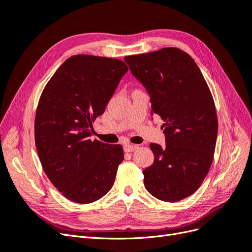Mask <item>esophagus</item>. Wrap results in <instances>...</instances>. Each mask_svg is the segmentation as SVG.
I'll list each match as a JSON object with an SVG mask.
<instances>
[{
  "label": "esophagus",
  "mask_w": 252,
  "mask_h": 252,
  "mask_svg": "<svg viewBox=\"0 0 252 252\" xmlns=\"http://www.w3.org/2000/svg\"><path fill=\"white\" fill-rule=\"evenodd\" d=\"M138 147H139L138 145L125 144V145H124V151H125V152H132V151H134Z\"/></svg>",
  "instance_id": "esophagus-1"
}]
</instances>
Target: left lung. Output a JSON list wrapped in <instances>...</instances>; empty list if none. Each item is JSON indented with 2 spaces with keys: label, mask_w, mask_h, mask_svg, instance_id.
<instances>
[{
  "label": "left lung",
  "mask_w": 252,
  "mask_h": 252,
  "mask_svg": "<svg viewBox=\"0 0 252 252\" xmlns=\"http://www.w3.org/2000/svg\"><path fill=\"white\" fill-rule=\"evenodd\" d=\"M125 62L164 121L166 146L150 144L155 161L143 171L144 185L158 200L181 201L199 189L213 159L218 118L210 89L194 60L179 48L128 56Z\"/></svg>",
  "instance_id": "8db88e82"
}]
</instances>
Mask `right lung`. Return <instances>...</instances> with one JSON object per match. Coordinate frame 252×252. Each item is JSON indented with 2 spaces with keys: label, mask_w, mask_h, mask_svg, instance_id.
Instances as JSON below:
<instances>
[{
  "label": "right lung",
  "mask_w": 252,
  "mask_h": 252,
  "mask_svg": "<svg viewBox=\"0 0 252 252\" xmlns=\"http://www.w3.org/2000/svg\"><path fill=\"white\" fill-rule=\"evenodd\" d=\"M127 71L121 60L77 55L59 67L41 94L34 121L37 155L53 186L74 203L100 200L123 162L120 144L90 136Z\"/></svg>",
  "instance_id": "right-lung-1"
}]
</instances>
